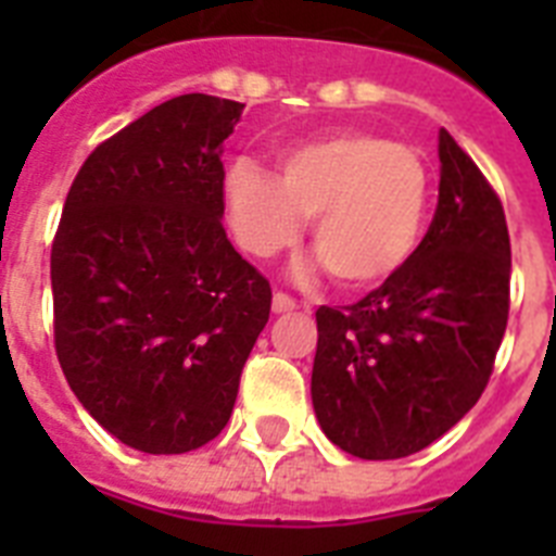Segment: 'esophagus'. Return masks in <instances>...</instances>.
I'll use <instances>...</instances> for the list:
<instances>
[{
	"label": "esophagus",
	"instance_id": "obj_1",
	"mask_svg": "<svg viewBox=\"0 0 556 556\" xmlns=\"http://www.w3.org/2000/svg\"><path fill=\"white\" fill-rule=\"evenodd\" d=\"M270 308H274V314H291V312H296V300L294 296L282 294V291H277V294H274V303H270Z\"/></svg>",
	"mask_w": 556,
	"mask_h": 556
}]
</instances>
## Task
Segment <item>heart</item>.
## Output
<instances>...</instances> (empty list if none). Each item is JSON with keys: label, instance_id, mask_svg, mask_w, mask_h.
Here are the masks:
<instances>
[{"label": "heart", "instance_id": "heart-1", "mask_svg": "<svg viewBox=\"0 0 556 556\" xmlns=\"http://www.w3.org/2000/svg\"><path fill=\"white\" fill-rule=\"evenodd\" d=\"M225 204L244 251L268 260L296 242L312 218V244L343 288L395 277L418 251L430 207V173L413 147L369 132H334L277 155V176L251 159L227 167Z\"/></svg>", "mask_w": 556, "mask_h": 556}]
</instances>
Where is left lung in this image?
<instances>
[{
    "label": "left lung",
    "instance_id": "left-lung-1",
    "mask_svg": "<svg viewBox=\"0 0 556 556\" xmlns=\"http://www.w3.org/2000/svg\"><path fill=\"white\" fill-rule=\"evenodd\" d=\"M439 207L413 260L361 303L317 308L312 404L357 458L413 456L488 387L508 326L505 210L470 155L439 132Z\"/></svg>",
    "mask_w": 556,
    "mask_h": 556
}]
</instances>
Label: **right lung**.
Wrapping results in <instances>:
<instances>
[{
	"label": "right lung",
	"instance_id": "obj_1",
	"mask_svg": "<svg viewBox=\"0 0 556 556\" xmlns=\"http://www.w3.org/2000/svg\"><path fill=\"white\" fill-rule=\"evenodd\" d=\"M244 103L181 94L74 178L51 248L54 346L86 413L173 456L225 430L270 286L227 239L222 143Z\"/></svg>",
	"mask_w": 556,
	"mask_h": 556
}]
</instances>
